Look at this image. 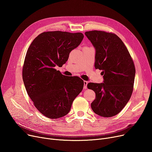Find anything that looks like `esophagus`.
Listing matches in <instances>:
<instances>
[{"label":"esophagus","mask_w":152,"mask_h":152,"mask_svg":"<svg viewBox=\"0 0 152 152\" xmlns=\"http://www.w3.org/2000/svg\"><path fill=\"white\" fill-rule=\"evenodd\" d=\"M87 84H88V82L84 81V89H87Z\"/></svg>","instance_id":"1"}]
</instances>
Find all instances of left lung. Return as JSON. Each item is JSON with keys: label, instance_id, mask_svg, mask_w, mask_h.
<instances>
[{"label": "left lung", "instance_id": "8db88e82", "mask_svg": "<svg viewBox=\"0 0 152 152\" xmlns=\"http://www.w3.org/2000/svg\"><path fill=\"white\" fill-rule=\"evenodd\" d=\"M85 34L96 50L95 68L102 70L104 79L103 83L87 84V88L95 93L91 108L100 116H114L132 95L135 75L134 61L122 40L115 34L94 30Z\"/></svg>", "mask_w": 152, "mask_h": 152}]
</instances>
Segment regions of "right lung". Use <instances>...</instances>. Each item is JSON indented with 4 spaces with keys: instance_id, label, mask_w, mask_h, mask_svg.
<instances>
[{
    "instance_id": "obj_1",
    "label": "right lung",
    "mask_w": 152,
    "mask_h": 152,
    "mask_svg": "<svg viewBox=\"0 0 152 152\" xmlns=\"http://www.w3.org/2000/svg\"><path fill=\"white\" fill-rule=\"evenodd\" d=\"M83 38L81 33L44 32L28 48L23 66V80L34 105L47 118L57 119L66 115L83 89L82 79L65 76L55 69L66 63L71 51Z\"/></svg>"
}]
</instances>
